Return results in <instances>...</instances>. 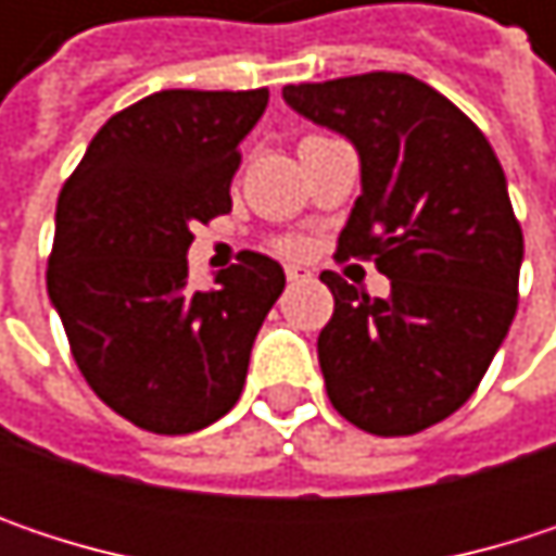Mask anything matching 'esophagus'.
Instances as JSON below:
<instances>
[{
  "label": "esophagus",
  "mask_w": 556,
  "mask_h": 556,
  "mask_svg": "<svg viewBox=\"0 0 556 556\" xmlns=\"http://www.w3.org/2000/svg\"><path fill=\"white\" fill-rule=\"evenodd\" d=\"M286 279H289V282H305V279H312V270L302 267V264H289V267H286Z\"/></svg>",
  "instance_id": "1"
}]
</instances>
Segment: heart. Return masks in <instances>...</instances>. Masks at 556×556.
<instances>
[{"label":"heart","mask_w":556,"mask_h":556,"mask_svg":"<svg viewBox=\"0 0 556 556\" xmlns=\"http://www.w3.org/2000/svg\"><path fill=\"white\" fill-rule=\"evenodd\" d=\"M282 251H299V244H295V241H286V244H282Z\"/></svg>","instance_id":"1"}]
</instances>
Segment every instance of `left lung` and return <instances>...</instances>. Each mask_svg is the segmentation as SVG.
Wrapping results in <instances>:
<instances>
[{
	"instance_id": "left-lung-1",
	"label": "left lung",
	"mask_w": 556,
	"mask_h": 556,
	"mask_svg": "<svg viewBox=\"0 0 556 556\" xmlns=\"http://www.w3.org/2000/svg\"><path fill=\"white\" fill-rule=\"evenodd\" d=\"M292 112L348 138L361 195L338 257H374L370 299L325 270L334 315L318 334L331 405L370 434H415L480 387L518 305L525 257L505 173L483 131L408 73L282 86Z\"/></svg>"
}]
</instances>
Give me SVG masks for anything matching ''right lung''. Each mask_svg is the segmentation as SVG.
I'll return each instance as SVG.
<instances>
[{"label": "right lung", "mask_w": 556, "mask_h": 556, "mask_svg": "<svg viewBox=\"0 0 556 556\" xmlns=\"http://www.w3.org/2000/svg\"><path fill=\"white\" fill-rule=\"evenodd\" d=\"M267 89H164L112 115L56 199L48 295L92 392L131 425L189 434L228 415L286 274L244 251L189 289L192 225L231 212Z\"/></svg>", "instance_id": "1"}]
</instances>
